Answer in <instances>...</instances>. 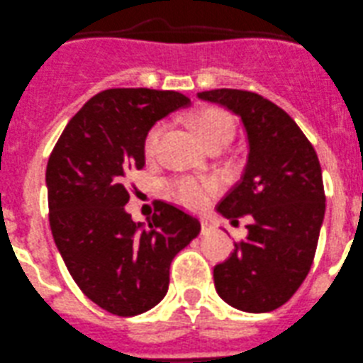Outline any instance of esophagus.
I'll return each mask as SVG.
<instances>
[{
  "mask_svg": "<svg viewBox=\"0 0 363 363\" xmlns=\"http://www.w3.org/2000/svg\"><path fill=\"white\" fill-rule=\"evenodd\" d=\"M212 231H213L212 223H208V220H203V223H201V233H203V235H208V233H212Z\"/></svg>",
  "mask_w": 363,
  "mask_h": 363,
  "instance_id": "1",
  "label": "esophagus"
}]
</instances>
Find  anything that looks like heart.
Here are the masks:
<instances>
[{"label":"heart","mask_w":363,"mask_h":363,"mask_svg":"<svg viewBox=\"0 0 363 363\" xmlns=\"http://www.w3.org/2000/svg\"><path fill=\"white\" fill-rule=\"evenodd\" d=\"M192 128H194L199 143L205 147L216 143H230L233 132H235L231 117L226 112L217 108H206L199 112L192 121ZM164 133V123H157L147 132L146 139H144V157L147 160H153L158 155V147H160ZM169 189H171V194L182 205L189 206L192 210H203L208 205L210 199H212V196L216 194L219 187H217L216 182H210V179L176 178L169 184Z\"/></svg>","instance_id":"b5f03b06"}]
</instances>
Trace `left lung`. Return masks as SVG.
Instances as JSON below:
<instances>
[{
    "mask_svg": "<svg viewBox=\"0 0 363 363\" xmlns=\"http://www.w3.org/2000/svg\"><path fill=\"white\" fill-rule=\"evenodd\" d=\"M198 98L235 113L247 143L242 178L217 212L233 220L251 216L253 223L246 240L213 267V285L233 308L271 312L312 267L326 208L319 158L294 119L255 92L216 89Z\"/></svg>",
    "mask_w": 363,
    "mask_h": 363,
    "instance_id": "8db88e82",
    "label": "left lung"
}]
</instances>
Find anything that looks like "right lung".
<instances>
[{"instance_id":"right-lung-1","label":"right lung","mask_w":363,"mask_h":363,"mask_svg":"<svg viewBox=\"0 0 363 363\" xmlns=\"http://www.w3.org/2000/svg\"><path fill=\"white\" fill-rule=\"evenodd\" d=\"M191 105L174 91L108 89L62 132L46 169L55 244L85 296L132 317L164 299L169 267L201 231L198 217L158 201L147 224L124 210V179L144 167V139L157 121Z\"/></svg>"}]
</instances>
